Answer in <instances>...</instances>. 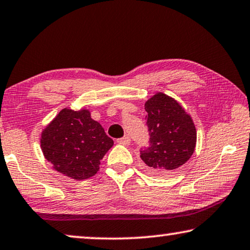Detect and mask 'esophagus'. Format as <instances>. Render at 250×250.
<instances>
[{"mask_svg": "<svg viewBox=\"0 0 250 250\" xmlns=\"http://www.w3.org/2000/svg\"><path fill=\"white\" fill-rule=\"evenodd\" d=\"M130 142H131V140H130L129 136H125V137H122V138L118 139V143L120 144V145H124V146L130 145Z\"/></svg>", "mask_w": 250, "mask_h": 250, "instance_id": "1", "label": "esophagus"}]
</instances>
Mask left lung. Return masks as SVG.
Returning <instances> with one entry per match:
<instances>
[{"label":"left lung","mask_w":250,"mask_h":250,"mask_svg":"<svg viewBox=\"0 0 250 250\" xmlns=\"http://www.w3.org/2000/svg\"><path fill=\"white\" fill-rule=\"evenodd\" d=\"M149 146L140 150L148 170L167 174L177 170L195 152L197 132L185 108L163 93H156L145 103Z\"/></svg>","instance_id":"obj_1"}]
</instances>
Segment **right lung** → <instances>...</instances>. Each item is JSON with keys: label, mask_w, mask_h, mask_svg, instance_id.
Returning <instances> with one entry per match:
<instances>
[{"label": "right lung", "mask_w": 250, "mask_h": 250, "mask_svg": "<svg viewBox=\"0 0 250 250\" xmlns=\"http://www.w3.org/2000/svg\"><path fill=\"white\" fill-rule=\"evenodd\" d=\"M112 146L113 140L86 108H63L41 135L45 159L56 171L75 180L96 174L102 159Z\"/></svg>", "instance_id": "right-lung-1"}]
</instances>
